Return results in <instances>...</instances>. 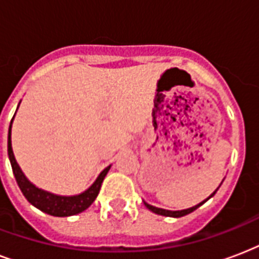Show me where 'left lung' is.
Wrapping results in <instances>:
<instances>
[{
	"label": "left lung",
	"instance_id": "left-lung-1",
	"mask_svg": "<svg viewBox=\"0 0 259 259\" xmlns=\"http://www.w3.org/2000/svg\"><path fill=\"white\" fill-rule=\"evenodd\" d=\"M218 189H219V188H218ZM218 189H216L215 192H213V193H212L211 196H209V197L206 198V200H209V198H211L212 196H213V194L216 193V192H218ZM206 200L201 201V202H200V204H197V205L192 206V208H188V209H182V211H167V209H162V208H157V206L150 205V204H147V202H144V205L147 206L150 211H152V212H154V213H157V215L170 216V218H181V216H185V215H188V213H190V212L196 211L198 206L202 205V204H204V202H205Z\"/></svg>",
	"mask_w": 259,
	"mask_h": 259
}]
</instances>
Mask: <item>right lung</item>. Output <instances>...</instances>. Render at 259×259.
<instances>
[{
  "label": "right lung",
  "instance_id": "1",
  "mask_svg": "<svg viewBox=\"0 0 259 259\" xmlns=\"http://www.w3.org/2000/svg\"><path fill=\"white\" fill-rule=\"evenodd\" d=\"M15 117V116H13ZM13 121V119H12ZM12 121L9 125V132H8V155H9V161H11L12 170L15 174L17 185L21 189L23 194L25 196L28 201L31 202L32 205L36 206L44 213H48L51 216H58V218H65V216H73L77 213H81L85 209H88L96 197L98 196L101 184L107 173L111 169V166H108L107 169H104L94 181V184L90 186L89 189H86L83 193L75 194V196H58V194L50 193L43 189L36 188L32 182L28 181V178L24 176V173L20 169L19 163L16 162L15 154L12 150Z\"/></svg>",
  "mask_w": 259,
  "mask_h": 259
}]
</instances>
